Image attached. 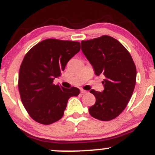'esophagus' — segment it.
I'll use <instances>...</instances> for the list:
<instances>
[{"mask_svg":"<svg viewBox=\"0 0 155 155\" xmlns=\"http://www.w3.org/2000/svg\"><path fill=\"white\" fill-rule=\"evenodd\" d=\"M87 91H85V90H83V89H81V94H87Z\"/></svg>","mask_w":155,"mask_h":155,"instance_id":"34e87169","label":"esophagus"}]
</instances>
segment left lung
I'll return each mask as SVG.
<instances>
[{
    "label": "left lung",
    "instance_id": "obj_1",
    "mask_svg": "<svg viewBox=\"0 0 155 155\" xmlns=\"http://www.w3.org/2000/svg\"><path fill=\"white\" fill-rule=\"evenodd\" d=\"M81 45L95 74L105 76L102 92L90 91L96 102L89 113L102 121L113 120L127 106L134 89L137 70L132 57L120 41L108 35L82 41Z\"/></svg>",
    "mask_w": 155,
    "mask_h": 155
}]
</instances>
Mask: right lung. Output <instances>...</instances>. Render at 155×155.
<instances>
[{"label":"right lung","mask_w":155,"mask_h":155,"mask_svg":"<svg viewBox=\"0 0 155 155\" xmlns=\"http://www.w3.org/2000/svg\"><path fill=\"white\" fill-rule=\"evenodd\" d=\"M80 50V43L49 38L32 47L21 64L18 89L30 117L43 125L59 120L68 99L79 94V88L53 84L70 59Z\"/></svg>","instance_id":"obj_1"}]
</instances>
